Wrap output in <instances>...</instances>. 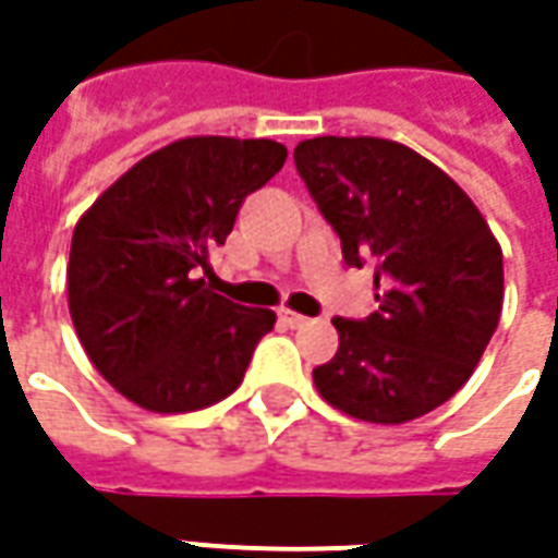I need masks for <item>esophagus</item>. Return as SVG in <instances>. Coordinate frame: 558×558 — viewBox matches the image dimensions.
<instances>
[{"instance_id": "obj_1", "label": "esophagus", "mask_w": 558, "mask_h": 558, "mask_svg": "<svg viewBox=\"0 0 558 558\" xmlns=\"http://www.w3.org/2000/svg\"><path fill=\"white\" fill-rule=\"evenodd\" d=\"M279 323H286L289 329H301V326L307 323V316H301V313L289 311V307H279Z\"/></svg>"}]
</instances>
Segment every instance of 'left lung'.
<instances>
[{
	"mask_svg": "<svg viewBox=\"0 0 558 558\" xmlns=\"http://www.w3.org/2000/svg\"><path fill=\"white\" fill-rule=\"evenodd\" d=\"M348 267L375 257L378 311L335 316L338 354L313 369L323 400L400 425L460 391L504 311V251L472 198L400 142L316 136L294 148Z\"/></svg>",
	"mask_w": 558,
	"mask_h": 558,
	"instance_id": "left-lung-1",
	"label": "left lung"
}]
</instances>
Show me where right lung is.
Here are the masks:
<instances>
[{
    "mask_svg": "<svg viewBox=\"0 0 558 558\" xmlns=\"http://www.w3.org/2000/svg\"><path fill=\"white\" fill-rule=\"evenodd\" d=\"M289 158L272 140L192 136L142 158L80 217L68 304L93 366L151 413H192L245 378L276 313L217 294L210 254Z\"/></svg>",
    "mask_w": 558,
    "mask_h": 558,
    "instance_id": "1",
    "label": "right lung"
}]
</instances>
